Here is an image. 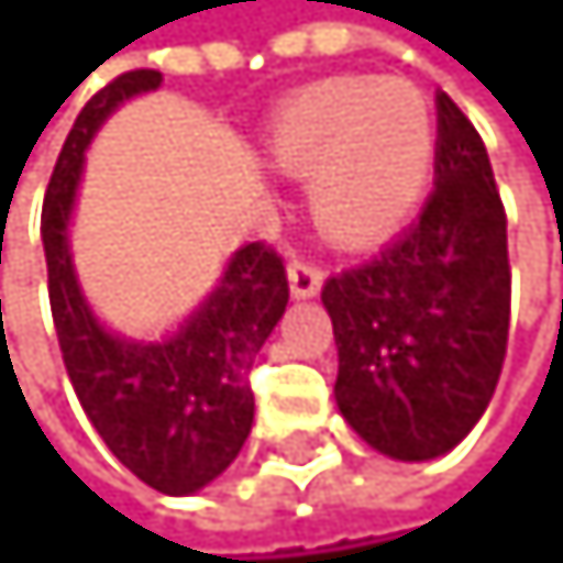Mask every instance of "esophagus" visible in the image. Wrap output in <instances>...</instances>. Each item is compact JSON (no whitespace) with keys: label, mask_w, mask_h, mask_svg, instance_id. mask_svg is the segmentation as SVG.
<instances>
[{"label":"esophagus","mask_w":563,"mask_h":563,"mask_svg":"<svg viewBox=\"0 0 563 563\" xmlns=\"http://www.w3.org/2000/svg\"><path fill=\"white\" fill-rule=\"evenodd\" d=\"M320 285H324V271H320L313 261H292V264H288V288H292L296 299L317 296Z\"/></svg>","instance_id":"1"}]
</instances>
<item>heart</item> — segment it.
I'll list each match as a JSON object with an SVG mask.
<instances>
[{
	"instance_id": "obj_1",
	"label": "heart",
	"mask_w": 563,
	"mask_h": 563,
	"mask_svg": "<svg viewBox=\"0 0 563 563\" xmlns=\"http://www.w3.org/2000/svg\"><path fill=\"white\" fill-rule=\"evenodd\" d=\"M271 158L313 179V214L338 243H369L412 214L433 165V115L409 84L342 77L302 90L271 126Z\"/></svg>"
}]
</instances>
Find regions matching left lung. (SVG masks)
<instances>
[{
  "instance_id": "8db88e82",
  "label": "left lung",
  "mask_w": 563,
  "mask_h": 563,
  "mask_svg": "<svg viewBox=\"0 0 563 563\" xmlns=\"http://www.w3.org/2000/svg\"><path fill=\"white\" fill-rule=\"evenodd\" d=\"M433 176L409 232L320 292L338 345V409L398 462L459 444L490 405L508 352V214L483 136L444 90Z\"/></svg>"
}]
</instances>
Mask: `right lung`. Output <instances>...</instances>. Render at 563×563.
Wrapping results in <instances>:
<instances>
[{
  "label": "right lung",
  "instance_id": "right-lung-1",
  "mask_svg": "<svg viewBox=\"0 0 563 563\" xmlns=\"http://www.w3.org/2000/svg\"><path fill=\"white\" fill-rule=\"evenodd\" d=\"M158 84V69H130L84 104L45 189L41 239L55 334L87 419L136 479L186 497L225 473L246 444L250 369L288 306V278L275 250L250 243L229 261L208 302L165 342H126L95 320L66 243L84 151L122 101Z\"/></svg>",
  "mask_w": 563,
  "mask_h": 563
}]
</instances>
